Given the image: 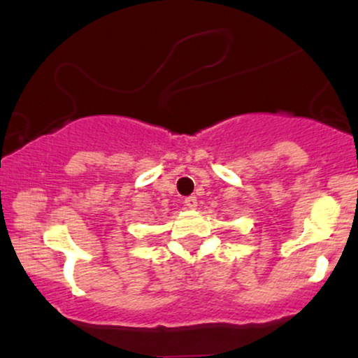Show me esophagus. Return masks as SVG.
Masks as SVG:
<instances>
[{"instance_id":"34e87169","label":"esophagus","mask_w":358,"mask_h":358,"mask_svg":"<svg viewBox=\"0 0 358 358\" xmlns=\"http://www.w3.org/2000/svg\"><path fill=\"white\" fill-rule=\"evenodd\" d=\"M185 207H187V208H190V210H193V208H196V203H199V202H196V196H187V199H185Z\"/></svg>"}]
</instances>
